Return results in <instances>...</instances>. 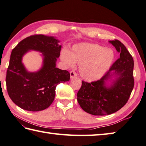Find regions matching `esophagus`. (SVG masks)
Returning a JSON list of instances; mask_svg holds the SVG:
<instances>
[{
    "label": "esophagus",
    "instance_id": "obj_1",
    "mask_svg": "<svg viewBox=\"0 0 146 146\" xmlns=\"http://www.w3.org/2000/svg\"><path fill=\"white\" fill-rule=\"evenodd\" d=\"M76 76H77V74L75 72V71H70V78H75V77H76Z\"/></svg>",
    "mask_w": 146,
    "mask_h": 146
}]
</instances>
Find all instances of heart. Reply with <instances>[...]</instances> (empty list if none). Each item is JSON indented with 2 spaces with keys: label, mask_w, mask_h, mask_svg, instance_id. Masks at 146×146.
<instances>
[{
  "label": "heart",
  "mask_w": 146,
  "mask_h": 146,
  "mask_svg": "<svg viewBox=\"0 0 146 146\" xmlns=\"http://www.w3.org/2000/svg\"><path fill=\"white\" fill-rule=\"evenodd\" d=\"M62 61L72 67L76 62L80 65L79 71L83 79L94 82L100 79L110 69L115 58L111 48L89 43H81L73 45L70 52H61Z\"/></svg>",
  "instance_id": "obj_1"
}]
</instances>
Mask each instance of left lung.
I'll return each mask as SVG.
<instances>
[{
  "mask_svg": "<svg viewBox=\"0 0 146 146\" xmlns=\"http://www.w3.org/2000/svg\"><path fill=\"white\" fill-rule=\"evenodd\" d=\"M109 42L120 53L119 58L99 80L82 81L77 93V101L82 110L95 116L111 115L120 110L127 102L134 86L132 56L120 41ZM108 81L111 82L109 86Z\"/></svg>",
  "mask_w": 146,
  "mask_h": 146,
  "instance_id": "8db88e82",
  "label": "left lung"
}]
</instances>
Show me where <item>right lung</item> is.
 I'll return each mask as SVG.
<instances>
[{
    "label": "right lung",
    "mask_w": 146,
    "mask_h": 146,
    "mask_svg": "<svg viewBox=\"0 0 146 146\" xmlns=\"http://www.w3.org/2000/svg\"><path fill=\"white\" fill-rule=\"evenodd\" d=\"M59 42L54 36L31 35L13 49L5 82L9 96L21 109L30 111L46 109L55 98L57 85L70 80L68 71L56 68L61 48ZM29 50L42 53V66L36 72H29L22 62V57Z\"/></svg>",
    "instance_id": "1"
}]
</instances>
